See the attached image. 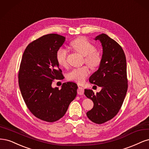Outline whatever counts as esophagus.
<instances>
[{"mask_svg": "<svg viewBox=\"0 0 149 149\" xmlns=\"http://www.w3.org/2000/svg\"><path fill=\"white\" fill-rule=\"evenodd\" d=\"M77 93L80 95H82L84 93V88L81 87H79L77 90Z\"/></svg>", "mask_w": 149, "mask_h": 149, "instance_id": "esophagus-1", "label": "esophagus"}]
</instances>
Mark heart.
<instances>
[{"label": "heart", "mask_w": 149, "mask_h": 149, "mask_svg": "<svg viewBox=\"0 0 149 149\" xmlns=\"http://www.w3.org/2000/svg\"><path fill=\"white\" fill-rule=\"evenodd\" d=\"M70 46L84 56L85 63L91 68L95 69L102 64V56L100 52L96 50V47L87 38L80 37L70 42ZM68 52L64 48H59L56 52V60L61 66L65 67L68 64ZM90 73L89 68L84 65L80 68H75L68 74L67 77L69 80L74 81L79 84L83 83Z\"/></svg>", "instance_id": "obj_1"}]
</instances>
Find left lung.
<instances>
[{
    "label": "left lung",
    "mask_w": 149,
    "mask_h": 149,
    "mask_svg": "<svg viewBox=\"0 0 149 149\" xmlns=\"http://www.w3.org/2000/svg\"><path fill=\"white\" fill-rule=\"evenodd\" d=\"M103 47L102 62L90 76V83L102 87L100 92L85 89L84 94L93 101V107L87 113L92 122L101 124L113 119L119 112L127 90L126 59L121 46L102 33L95 38Z\"/></svg>",
    "instance_id": "8db88e82"
}]
</instances>
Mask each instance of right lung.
Returning <instances> with one entry per match:
<instances>
[{"label": "right lung", "mask_w": 149, "mask_h": 149, "mask_svg": "<svg viewBox=\"0 0 149 149\" xmlns=\"http://www.w3.org/2000/svg\"><path fill=\"white\" fill-rule=\"evenodd\" d=\"M65 38L44 35L32 41L23 52L18 72L22 97L30 111L38 119L55 122L64 116L77 95V85L64 83L61 90L52 88L55 79H63L56 60V52Z\"/></svg>", "instance_id": "1"}]
</instances>
